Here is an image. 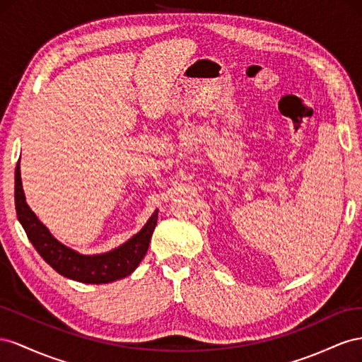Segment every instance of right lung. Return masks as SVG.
<instances>
[{"label": "right lung", "instance_id": "1", "mask_svg": "<svg viewBox=\"0 0 362 362\" xmlns=\"http://www.w3.org/2000/svg\"><path fill=\"white\" fill-rule=\"evenodd\" d=\"M15 208L19 223L23 224L30 243L54 270L68 279L83 284H109L127 277L146 256L154 227L158 223V209L142 229L129 241L113 250L98 255H83L56 240L47 226L40 223L36 214L25 202L21 180L19 160L15 170Z\"/></svg>", "mask_w": 362, "mask_h": 362}]
</instances>
